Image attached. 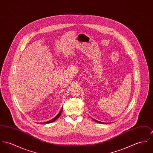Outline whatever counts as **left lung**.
I'll return each mask as SVG.
<instances>
[{
	"label": "left lung",
	"instance_id": "obj_1",
	"mask_svg": "<svg viewBox=\"0 0 153 153\" xmlns=\"http://www.w3.org/2000/svg\"><path fill=\"white\" fill-rule=\"evenodd\" d=\"M93 119L94 120V121H95L96 122H98V123H103L102 122H100V121H98V120H95V119H93Z\"/></svg>",
	"mask_w": 153,
	"mask_h": 153
}]
</instances>
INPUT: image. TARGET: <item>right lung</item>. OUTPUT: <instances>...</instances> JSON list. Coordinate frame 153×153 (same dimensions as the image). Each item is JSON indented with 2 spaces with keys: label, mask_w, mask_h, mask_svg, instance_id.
Instances as JSON below:
<instances>
[{
  "label": "right lung",
  "mask_w": 153,
  "mask_h": 153,
  "mask_svg": "<svg viewBox=\"0 0 153 153\" xmlns=\"http://www.w3.org/2000/svg\"><path fill=\"white\" fill-rule=\"evenodd\" d=\"M62 110H63V108L61 109V111H60V112H59V114H58V115L55 117V118H53V119H51V120H49V121H48V122H44V123H52V122H53L54 121H55L58 118H59V117H60V114H61V113H62Z\"/></svg>",
  "instance_id": "add662e5"
}]
</instances>
